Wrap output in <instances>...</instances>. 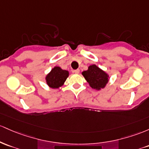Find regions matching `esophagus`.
<instances>
[{
  "instance_id": "esophagus-1",
  "label": "esophagus",
  "mask_w": 149,
  "mask_h": 149,
  "mask_svg": "<svg viewBox=\"0 0 149 149\" xmlns=\"http://www.w3.org/2000/svg\"><path fill=\"white\" fill-rule=\"evenodd\" d=\"M74 72L75 73V74H79V70L77 69V70H75L74 71Z\"/></svg>"
}]
</instances>
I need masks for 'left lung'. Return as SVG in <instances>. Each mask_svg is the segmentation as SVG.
Returning a JSON list of instances; mask_svg holds the SVG:
<instances>
[{"instance_id":"8db88e82","label":"left lung","mask_w":149,"mask_h":149,"mask_svg":"<svg viewBox=\"0 0 149 149\" xmlns=\"http://www.w3.org/2000/svg\"><path fill=\"white\" fill-rule=\"evenodd\" d=\"M82 75L93 89L100 90L106 86L108 82L109 76L103 70L100 69L96 65H92L88 70L82 72Z\"/></svg>"}]
</instances>
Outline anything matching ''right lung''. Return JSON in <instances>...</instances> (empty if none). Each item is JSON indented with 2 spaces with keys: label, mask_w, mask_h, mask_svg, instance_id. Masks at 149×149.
I'll list each match as a JSON object with an SVG mask.
<instances>
[{
  "label": "right lung",
  "mask_w": 149,
  "mask_h": 149,
  "mask_svg": "<svg viewBox=\"0 0 149 149\" xmlns=\"http://www.w3.org/2000/svg\"><path fill=\"white\" fill-rule=\"evenodd\" d=\"M69 76V72L62 70L60 67H55L46 77L48 86L52 88H58L64 84Z\"/></svg>",
  "instance_id": "right-lung-1"
}]
</instances>
